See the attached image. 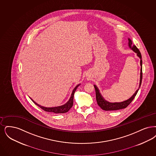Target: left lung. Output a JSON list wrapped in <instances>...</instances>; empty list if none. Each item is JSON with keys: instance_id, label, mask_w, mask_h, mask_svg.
Returning a JSON list of instances; mask_svg holds the SVG:
<instances>
[{"instance_id": "8db88e82", "label": "left lung", "mask_w": 156, "mask_h": 156, "mask_svg": "<svg viewBox=\"0 0 156 156\" xmlns=\"http://www.w3.org/2000/svg\"><path fill=\"white\" fill-rule=\"evenodd\" d=\"M128 45L129 47L131 48L132 50H133L134 52H135L137 54V56L140 58V83H139V87L141 85L142 83V55L140 52L139 50L136 48L135 45H132V42L129 38H128ZM94 87L96 91V101L98 103V105L100 107L101 109L105 111H110V110H120L126 108L127 106H128L132 101L133 100L135 97L136 96L137 92L139 90V89L135 92V93L131 96L129 99L125 100L122 102H119V103H110L107 101L105 100L104 98L102 97L101 95L99 89L97 87L96 85H94Z\"/></svg>"}]
</instances>
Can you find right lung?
<instances>
[{
  "label": "right lung",
  "mask_w": 156,
  "mask_h": 156,
  "mask_svg": "<svg viewBox=\"0 0 156 156\" xmlns=\"http://www.w3.org/2000/svg\"><path fill=\"white\" fill-rule=\"evenodd\" d=\"M80 84L76 85L75 87V88L73 89L72 94L71 95V97L69 98V101L64 105L62 106H58V107H44L43 106H41V105H39L37 103H35L34 100H32V101L36 104L37 106H39L40 108H41L42 110H44V111L47 112H54V113H65V112H68L69 109L73 106V101H74V96L75 94V90L76 89V88L80 85Z\"/></svg>",
  "instance_id": "right-lung-1"
}]
</instances>
